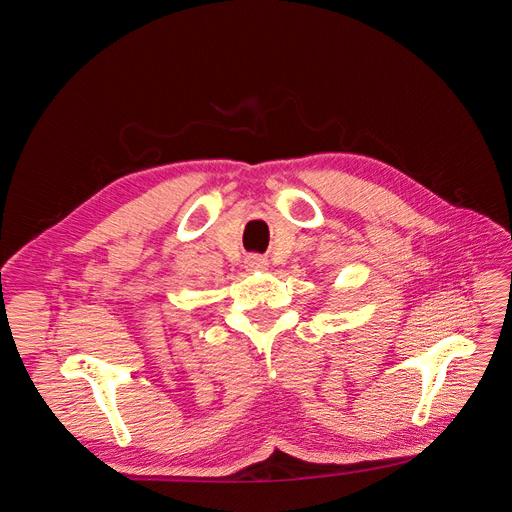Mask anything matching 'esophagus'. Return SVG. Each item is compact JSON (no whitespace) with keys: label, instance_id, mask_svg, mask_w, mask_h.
<instances>
[{"label":"esophagus","instance_id":"34e87169","mask_svg":"<svg viewBox=\"0 0 512 512\" xmlns=\"http://www.w3.org/2000/svg\"><path fill=\"white\" fill-rule=\"evenodd\" d=\"M245 267L250 271H260V269H267V260L260 258V256H247L245 258Z\"/></svg>","mask_w":512,"mask_h":512}]
</instances>
